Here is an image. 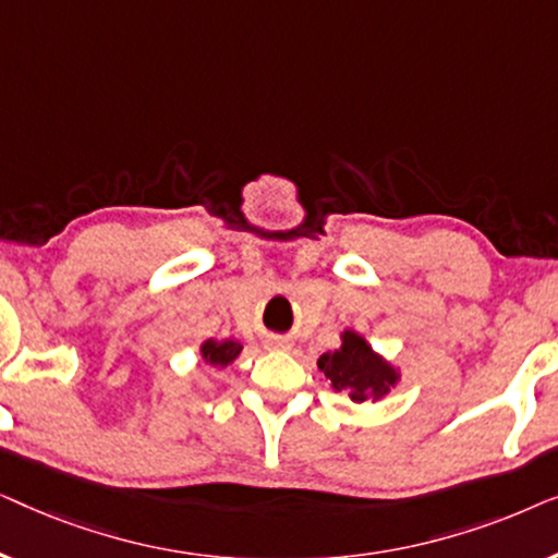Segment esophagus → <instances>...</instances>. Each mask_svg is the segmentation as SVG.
I'll return each mask as SVG.
<instances>
[{
  "label": "esophagus",
  "instance_id": "obj_1",
  "mask_svg": "<svg viewBox=\"0 0 558 558\" xmlns=\"http://www.w3.org/2000/svg\"><path fill=\"white\" fill-rule=\"evenodd\" d=\"M266 348H269V350H289V348H292V342L284 340V338H269V340H266Z\"/></svg>",
  "mask_w": 558,
  "mask_h": 558
}]
</instances>
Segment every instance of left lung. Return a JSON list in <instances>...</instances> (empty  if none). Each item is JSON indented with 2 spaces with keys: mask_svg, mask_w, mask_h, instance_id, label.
Instances as JSON below:
<instances>
[{
  "mask_svg": "<svg viewBox=\"0 0 558 558\" xmlns=\"http://www.w3.org/2000/svg\"><path fill=\"white\" fill-rule=\"evenodd\" d=\"M319 371L332 391H348L355 403L384 401L401 384V368L373 350L365 335L353 327L340 332V345L319 355Z\"/></svg>",
  "mask_w": 558,
  "mask_h": 558,
  "instance_id": "left-lung-1",
  "label": "left lung"
}]
</instances>
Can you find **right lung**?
I'll list each match as a JSON object with an SVG mask.
<instances>
[{
    "label": "right lung",
    "instance_id": "add662e5",
    "mask_svg": "<svg viewBox=\"0 0 558 558\" xmlns=\"http://www.w3.org/2000/svg\"><path fill=\"white\" fill-rule=\"evenodd\" d=\"M243 345L239 340H216V338H208L201 342V361L205 365H213V368H228V365H233L235 357L241 355Z\"/></svg>",
    "mask_w": 558,
    "mask_h": 558
}]
</instances>
